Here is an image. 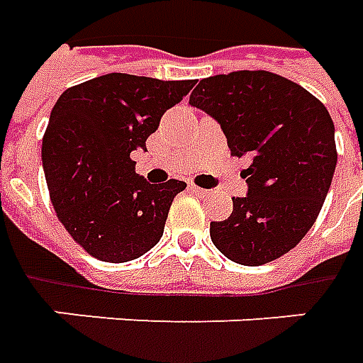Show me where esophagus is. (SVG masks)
I'll list each match as a JSON object with an SVG mask.
<instances>
[{
  "label": "esophagus",
  "instance_id": "1",
  "mask_svg": "<svg viewBox=\"0 0 363 363\" xmlns=\"http://www.w3.org/2000/svg\"><path fill=\"white\" fill-rule=\"evenodd\" d=\"M189 189H191L195 195H199V197H207V195H209V191H207V189H203V187L189 186Z\"/></svg>",
  "mask_w": 363,
  "mask_h": 363
}]
</instances>
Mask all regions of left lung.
<instances>
[{"mask_svg":"<svg viewBox=\"0 0 363 363\" xmlns=\"http://www.w3.org/2000/svg\"><path fill=\"white\" fill-rule=\"evenodd\" d=\"M189 105L217 121L233 156H246L248 194L233 199L211 240L228 259L262 266L309 233L336 168L334 123L305 87L266 70L218 74L199 82Z\"/></svg>","mask_w":363,"mask_h":363,"instance_id":"left-lung-1","label":"left lung"}]
</instances>
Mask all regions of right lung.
I'll return each mask as SVG.
<instances>
[{
  "instance_id": "1",
  "label": "right lung",
  "mask_w": 363,
  "mask_h": 363,
  "mask_svg": "<svg viewBox=\"0 0 363 363\" xmlns=\"http://www.w3.org/2000/svg\"><path fill=\"white\" fill-rule=\"evenodd\" d=\"M194 84L105 74L58 97L43 138V168L60 223L94 258L130 262L160 242L172 201L187 184L146 182L130 152L146 150L162 115Z\"/></svg>"
}]
</instances>
